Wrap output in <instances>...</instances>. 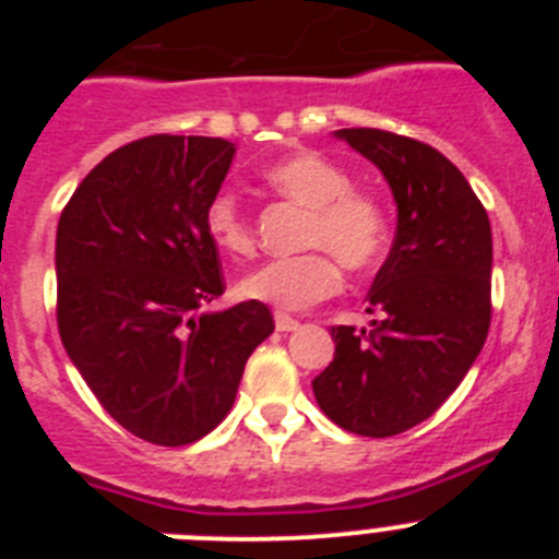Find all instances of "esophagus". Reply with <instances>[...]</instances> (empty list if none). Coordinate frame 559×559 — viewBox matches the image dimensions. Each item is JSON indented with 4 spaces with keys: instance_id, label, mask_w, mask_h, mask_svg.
I'll list each match as a JSON object with an SVG mask.
<instances>
[{
    "instance_id": "obj_1",
    "label": "esophagus",
    "mask_w": 559,
    "mask_h": 559,
    "mask_svg": "<svg viewBox=\"0 0 559 559\" xmlns=\"http://www.w3.org/2000/svg\"><path fill=\"white\" fill-rule=\"evenodd\" d=\"M274 324H276V330H280V333H290V330L299 328V322H296L294 316L283 313V310H276V313H274Z\"/></svg>"
}]
</instances>
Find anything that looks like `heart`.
<instances>
[{"label":"heart","instance_id":"heart-1","mask_svg":"<svg viewBox=\"0 0 559 559\" xmlns=\"http://www.w3.org/2000/svg\"><path fill=\"white\" fill-rule=\"evenodd\" d=\"M263 179L283 199L305 206L302 246L310 251L276 257L237 283V294L283 310H299L328 299L341 285L340 260L347 271H367L386 249V212L372 195L353 190L349 173L316 151H296L265 167ZM204 229L229 257L254 251V229L231 190H218L204 210Z\"/></svg>","mask_w":559,"mask_h":559}]
</instances>
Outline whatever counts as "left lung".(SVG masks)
Instances as JSON below:
<instances>
[{
    "mask_svg": "<svg viewBox=\"0 0 559 559\" xmlns=\"http://www.w3.org/2000/svg\"><path fill=\"white\" fill-rule=\"evenodd\" d=\"M335 136L383 173L397 231L367 294L374 319L330 330L335 355L313 394L335 426L383 439L431 417L481 353L492 231L473 187L437 147L378 128Z\"/></svg>",
    "mask_w": 559,
    "mask_h": 559,
    "instance_id": "left-lung-1",
    "label": "left lung"
}]
</instances>
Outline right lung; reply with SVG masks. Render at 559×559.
I'll list each match as a JSON object with an SVG mask.
<instances>
[{
	"mask_svg": "<svg viewBox=\"0 0 559 559\" xmlns=\"http://www.w3.org/2000/svg\"><path fill=\"white\" fill-rule=\"evenodd\" d=\"M235 145L156 133L108 153L63 206L56 235L58 333L100 406L133 437L179 448L235 403L246 360L274 333L257 299L224 294L204 210Z\"/></svg>",
	"mask_w": 559,
	"mask_h": 559,
	"instance_id": "1",
	"label": "right lung"
}]
</instances>
